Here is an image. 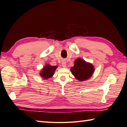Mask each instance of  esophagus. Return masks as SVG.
<instances>
[{"label":"esophagus","instance_id":"1","mask_svg":"<svg viewBox=\"0 0 127 127\" xmlns=\"http://www.w3.org/2000/svg\"><path fill=\"white\" fill-rule=\"evenodd\" d=\"M62 64V66L64 68H65L66 67V61L65 60H63L62 61V64Z\"/></svg>","mask_w":127,"mask_h":127}]
</instances>
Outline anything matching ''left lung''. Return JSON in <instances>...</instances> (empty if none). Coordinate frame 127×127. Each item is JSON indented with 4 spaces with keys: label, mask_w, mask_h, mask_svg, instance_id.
I'll return each mask as SVG.
<instances>
[{
    "label": "left lung",
    "mask_w": 127,
    "mask_h": 127,
    "mask_svg": "<svg viewBox=\"0 0 127 127\" xmlns=\"http://www.w3.org/2000/svg\"><path fill=\"white\" fill-rule=\"evenodd\" d=\"M94 67L92 64L82 58H77L74 61V66L70 71L76 79L80 82L90 79L94 72Z\"/></svg>",
    "instance_id": "left-lung-1"
}]
</instances>
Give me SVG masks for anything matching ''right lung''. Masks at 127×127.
<instances>
[{
    "mask_svg": "<svg viewBox=\"0 0 127 127\" xmlns=\"http://www.w3.org/2000/svg\"><path fill=\"white\" fill-rule=\"evenodd\" d=\"M57 67V66H51L50 64H46L41 69L40 72V76L44 79L50 78L54 75L55 71Z\"/></svg>",
    "mask_w": 127,
    "mask_h": 127,
    "instance_id": "right-lung-1",
    "label": "right lung"
}]
</instances>
